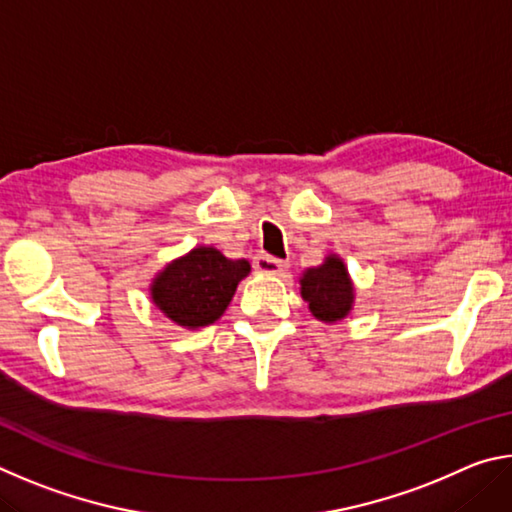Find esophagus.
Here are the masks:
<instances>
[{
	"instance_id": "esophagus-1",
	"label": "esophagus",
	"mask_w": 512,
	"mask_h": 512,
	"mask_svg": "<svg viewBox=\"0 0 512 512\" xmlns=\"http://www.w3.org/2000/svg\"><path fill=\"white\" fill-rule=\"evenodd\" d=\"M253 266H255V271L264 273V275H282L289 268L287 262H282V259L271 257V255H257L253 259Z\"/></svg>"
}]
</instances>
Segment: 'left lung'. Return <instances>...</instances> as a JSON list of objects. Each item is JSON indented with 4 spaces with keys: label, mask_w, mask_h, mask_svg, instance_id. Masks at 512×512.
Returning <instances> with one entry per match:
<instances>
[{
    "label": "left lung",
    "mask_w": 512,
    "mask_h": 512,
    "mask_svg": "<svg viewBox=\"0 0 512 512\" xmlns=\"http://www.w3.org/2000/svg\"><path fill=\"white\" fill-rule=\"evenodd\" d=\"M300 293L309 302V311L323 323H336L350 314L354 305V287L343 259L325 257L316 268H307L300 277Z\"/></svg>",
    "instance_id": "8db88e82"
}]
</instances>
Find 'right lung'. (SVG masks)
<instances>
[{"instance_id": "obj_1", "label": "right lung", "mask_w": 512, "mask_h": 512, "mask_svg": "<svg viewBox=\"0 0 512 512\" xmlns=\"http://www.w3.org/2000/svg\"><path fill=\"white\" fill-rule=\"evenodd\" d=\"M248 273L246 259H228L212 246H198L155 275L151 300L176 325L205 327L223 316Z\"/></svg>"}]
</instances>
